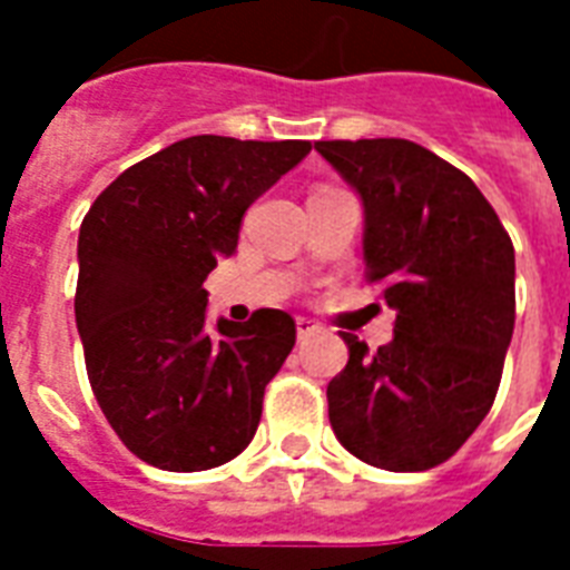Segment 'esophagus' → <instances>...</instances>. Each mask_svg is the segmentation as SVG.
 Segmentation results:
<instances>
[{
  "instance_id": "obj_1",
  "label": "esophagus",
  "mask_w": 570,
  "mask_h": 570,
  "mask_svg": "<svg viewBox=\"0 0 570 570\" xmlns=\"http://www.w3.org/2000/svg\"><path fill=\"white\" fill-rule=\"evenodd\" d=\"M295 331H298V340H304V337H311V334H316L320 325H316L313 320H307V316H298V320H295Z\"/></svg>"
}]
</instances>
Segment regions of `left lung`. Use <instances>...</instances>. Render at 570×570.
<instances>
[{
	"label": "left lung",
	"mask_w": 570,
	"mask_h": 570,
	"mask_svg": "<svg viewBox=\"0 0 570 570\" xmlns=\"http://www.w3.org/2000/svg\"><path fill=\"white\" fill-rule=\"evenodd\" d=\"M364 206L366 277L396 311L328 384V420L355 459L393 473L441 464L494 405L514 331V248L468 174L405 138L316 141Z\"/></svg>",
	"instance_id": "8db88e82"
}]
</instances>
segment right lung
<instances>
[{"label":"right lung","instance_id":"1","mask_svg":"<svg viewBox=\"0 0 570 570\" xmlns=\"http://www.w3.org/2000/svg\"><path fill=\"white\" fill-rule=\"evenodd\" d=\"M311 141L191 136L127 168L79 227L76 328L97 402L127 450L174 473L250 443L266 384L295 346L284 311L206 325V275L242 215Z\"/></svg>","mask_w":570,"mask_h":570}]
</instances>
